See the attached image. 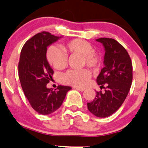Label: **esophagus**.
Segmentation results:
<instances>
[{
  "mask_svg": "<svg viewBox=\"0 0 148 148\" xmlns=\"http://www.w3.org/2000/svg\"><path fill=\"white\" fill-rule=\"evenodd\" d=\"M75 89L79 90V91H84L85 88H78V87H74Z\"/></svg>",
  "mask_w": 148,
  "mask_h": 148,
  "instance_id": "34e87169",
  "label": "esophagus"
}]
</instances>
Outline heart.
<instances>
[{
    "instance_id": "heart-1",
    "label": "heart",
    "mask_w": 148,
    "mask_h": 148,
    "mask_svg": "<svg viewBox=\"0 0 148 148\" xmlns=\"http://www.w3.org/2000/svg\"><path fill=\"white\" fill-rule=\"evenodd\" d=\"M61 50L52 46L48 49L47 60L50 65L58 70L66 67L68 58L66 55H79L83 56V65L90 68H96L100 65V58L94 52L93 46L83 39H73L60 46ZM91 74L87 69L69 70L62 75V81L75 87H84L88 83Z\"/></svg>"
}]
</instances>
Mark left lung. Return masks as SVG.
I'll return each mask as SVG.
<instances>
[{
  "label": "left lung",
  "instance_id": "obj_1",
  "mask_svg": "<svg viewBox=\"0 0 148 148\" xmlns=\"http://www.w3.org/2000/svg\"><path fill=\"white\" fill-rule=\"evenodd\" d=\"M96 41L102 44L105 50L104 67L98 75L96 82L104 93L96 92V96L88 103V110L98 117H107L119 109L125 100L132 82V64L128 52L117 41L100 38Z\"/></svg>",
  "mask_w": 148,
  "mask_h": 148
}]
</instances>
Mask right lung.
<instances>
[{
	"label": "right lung",
	"instance_id": "add662e5",
	"mask_svg": "<svg viewBox=\"0 0 148 148\" xmlns=\"http://www.w3.org/2000/svg\"><path fill=\"white\" fill-rule=\"evenodd\" d=\"M61 37L46 32L36 34L25 43L20 55L18 76L21 87L32 108L43 115L58 110L71 89L65 86H59L55 90L47 87L54 73L47 60V50Z\"/></svg>",
	"mask_w": 148,
	"mask_h": 148
}]
</instances>
